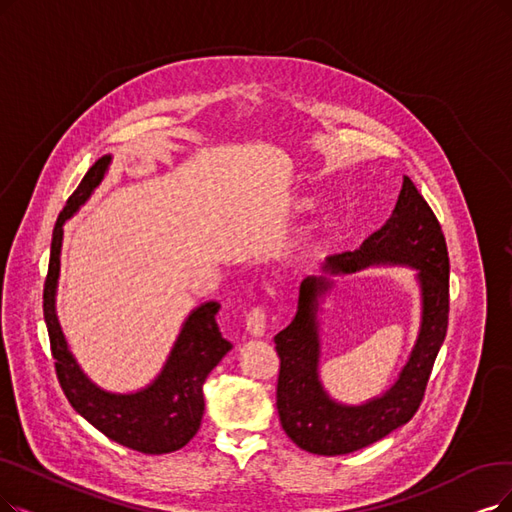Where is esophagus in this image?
Returning a JSON list of instances; mask_svg holds the SVG:
<instances>
[{"instance_id": "esophagus-1", "label": "esophagus", "mask_w": 512, "mask_h": 512, "mask_svg": "<svg viewBox=\"0 0 512 512\" xmlns=\"http://www.w3.org/2000/svg\"><path fill=\"white\" fill-rule=\"evenodd\" d=\"M245 327L252 336H264V327H267V311L264 306H254L250 313L245 315Z\"/></svg>"}]
</instances>
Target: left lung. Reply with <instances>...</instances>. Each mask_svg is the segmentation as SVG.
<instances>
[{
    "label": "left lung",
    "mask_w": 512,
    "mask_h": 512,
    "mask_svg": "<svg viewBox=\"0 0 512 512\" xmlns=\"http://www.w3.org/2000/svg\"><path fill=\"white\" fill-rule=\"evenodd\" d=\"M372 264H403L418 271L422 321L410 361L388 391L363 405H344L319 380V300L332 288L325 275L300 283L294 321L275 336L281 359L277 412L285 435L304 452L342 456L357 452L410 422L422 403L449 315V258L441 224L414 182L403 176L393 216L355 252L327 256L330 275L357 273Z\"/></svg>",
    "instance_id": "left-lung-1"
}]
</instances>
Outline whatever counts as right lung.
Masks as SVG:
<instances>
[{
    "instance_id": "obj_1",
    "label": "right lung",
    "mask_w": 512,
    "mask_h": 512,
    "mask_svg": "<svg viewBox=\"0 0 512 512\" xmlns=\"http://www.w3.org/2000/svg\"><path fill=\"white\" fill-rule=\"evenodd\" d=\"M111 155L100 157L81 178L79 187L67 199L58 214L52 233L48 277L44 283V319L48 325L50 349L56 376L73 410L84 416L94 428L111 441L130 447L140 454H170L185 447L199 431L203 416V382L227 355L233 344L224 340L216 313L218 302H206L182 323L174 349L159 376L136 393H109L96 386L71 355L63 330L56 317V283L63 248V224L90 199L105 178Z\"/></svg>"
}]
</instances>
